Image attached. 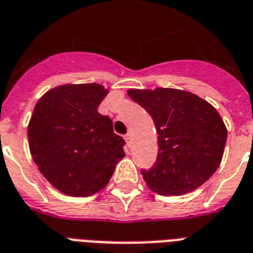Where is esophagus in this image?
I'll return each mask as SVG.
<instances>
[{"label": "esophagus", "mask_w": 253, "mask_h": 253, "mask_svg": "<svg viewBox=\"0 0 253 253\" xmlns=\"http://www.w3.org/2000/svg\"><path fill=\"white\" fill-rule=\"evenodd\" d=\"M125 139H126L127 144L131 146V142H132V134H131V132H127V134L125 135Z\"/></svg>", "instance_id": "esophagus-1"}]
</instances>
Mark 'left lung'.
Masks as SVG:
<instances>
[{
    "label": "left lung",
    "mask_w": 253,
    "mask_h": 253,
    "mask_svg": "<svg viewBox=\"0 0 253 253\" xmlns=\"http://www.w3.org/2000/svg\"><path fill=\"white\" fill-rule=\"evenodd\" d=\"M127 94L151 115L158 132L157 162L142 169L148 188L159 195H184L207 182L220 166L227 140L216 109L178 88H130Z\"/></svg>",
    "instance_id": "1"
}]
</instances>
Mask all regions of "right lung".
Returning <instances> with one entry per match:
<instances>
[{
    "label": "right lung",
    "instance_id": "obj_1",
    "mask_svg": "<svg viewBox=\"0 0 253 253\" xmlns=\"http://www.w3.org/2000/svg\"><path fill=\"white\" fill-rule=\"evenodd\" d=\"M109 90L98 84H62L37 102L28 126L30 154L58 191L90 196L107 186L125 140L98 106Z\"/></svg>",
    "mask_w": 253,
    "mask_h": 253
}]
</instances>
